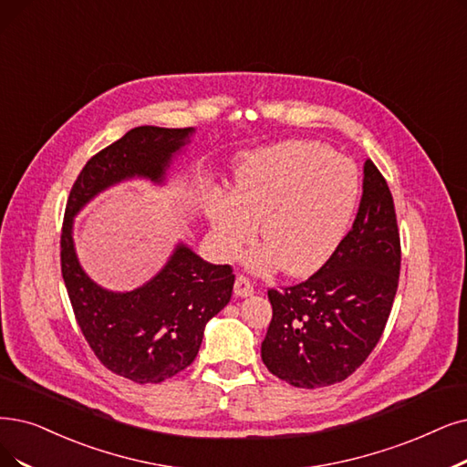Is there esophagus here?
Segmentation results:
<instances>
[{
  "label": "esophagus",
  "mask_w": 467,
  "mask_h": 467,
  "mask_svg": "<svg viewBox=\"0 0 467 467\" xmlns=\"http://www.w3.org/2000/svg\"><path fill=\"white\" fill-rule=\"evenodd\" d=\"M234 293H235V296H251L254 293L251 279L245 275H237L235 284H234Z\"/></svg>",
  "instance_id": "1"
}]
</instances>
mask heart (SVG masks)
I'll use <instances>...</instances> for the list:
<instances>
[{"mask_svg": "<svg viewBox=\"0 0 467 467\" xmlns=\"http://www.w3.org/2000/svg\"><path fill=\"white\" fill-rule=\"evenodd\" d=\"M358 192L357 166L348 159L318 141L291 140L241 159L232 195L211 201L207 218L222 256H237L260 220L265 245L251 253V268L306 275L337 247Z\"/></svg>", "mask_w": 467, "mask_h": 467, "instance_id": "b5f03b06", "label": "heart"}]
</instances>
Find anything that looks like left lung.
<instances>
[{
    "mask_svg": "<svg viewBox=\"0 0 467 467\" xmlns=\"http://www.w3.org/2000/svg\"><path fill=\"white\" fill-rule=\"evenodd\" d=\"M399 274L393 195L368 159L357 218L327 263L301 284L268 289L272 322L260 348L266 368L301 389L345 381L381 339Z\"/></svg>",
    "mask_w": 467,
    "mask_h": 467,
    "instance_id": "1",
    "label": "left lung"
}]
</instances>
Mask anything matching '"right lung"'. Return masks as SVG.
I'll use <instances>...</instances> for the list:
<instances>
[{
  "label": "right lung",
  "mask_w": 467,
  "mask_h": 467,
  "mask_svg": "<svg viewBox=\"0 0 467 467\" xmlns=\"http://www.w3.org/2000/svg\"><path fill=\"white\" fill-rule=\"evenodd\" d=\"M193 128L138 126L93 155L74 182L61 232V272L77 322L99 362L130 381L161 383L188 368L204 326L232 298L235 275L178 244L162 270L134 291H109L82 270L72 223L98 193L124 180L162 183Z\"/></svg>",
  "instance_id": "obj_1"
}]
</instances>
